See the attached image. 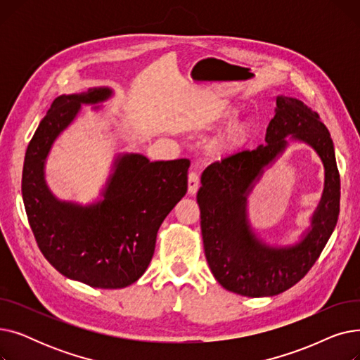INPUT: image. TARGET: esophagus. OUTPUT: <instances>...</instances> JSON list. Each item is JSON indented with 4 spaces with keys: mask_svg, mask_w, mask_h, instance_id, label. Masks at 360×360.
I'll use <instances>...</instances> for the list:
<instances>
[{
    "mask_svg": "<svg viewBox=\"0 0 360 360\" xmlns=\"http://www.w3.org/2000/svg\"><path fill=\"white\" fill-rule=\"evenodd\" d=\"M198 185H200L198 175L195 172H191L190 175H188V194L195 195L198 191Z\"/></svg>",
    "mask_w": 360,
    "mask_h": 360,
    "instance_id": "esophagus-1",
    "label": "esophagus"
}]
</instances>
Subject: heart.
I'll list each match as a JSON object with an SVG mask.
<instances>
[{"label": "heart", "mask_w": 360, "mask_h": 360, "mask_svg": "<svg viewBox=\"0 0 360 360\" xmlns=\"http://www.w3.org/2000/svg\"><path fill=\"white\" fill-rule=\"evenodd\" d=\"M238 113L239 110L235 108H226L207 118L205 124L209 125L228 124L238 117ZM251 132H252V124L250 121H239L232 124L228 128V131L224 132L220 141L216 144V151H219V153H233V151H238L239 148L243 147L245 143L248 141Z\"/></svg>", "instance_id": "heart-1"}]
</instances>
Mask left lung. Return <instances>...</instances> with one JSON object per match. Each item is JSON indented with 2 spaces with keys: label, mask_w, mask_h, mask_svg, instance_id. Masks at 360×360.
<instances>
[{
  "label": "left lung",
  "mask_w": 360,
  "mask_h": 360,
  "mask_svg": "<svg viewBox=\"0 0 360 360\" xmlns=\"http://www.w3.org/2000/svg\"><path fill=\"white\" fill-rule=\"evenodd\" d=\"M289 142L307 143L319 155L325 166V190L310 228L297 241L270 244L250 223L248 198ZM197 202L205 258L220 285L248 297H270L286 292L311 270L338 219L340 176L327 127L302 101L277 96L266 144L207 167Z\"/></svg>",
  "instance_id": "left-lung-1"
}]
</instances>
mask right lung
<instances>
[{"label":"right lung","mask_w":360,"mask_h":360,"mask_svg":"<svg viewBox=\"0 0 360 360\" xmlns=\"http://www.w3.org/2000/svg\"><path fill=\"white\" fill-rule=\"evenodd\" d=\"M113 89L91 87L56 98L29 143L22 179L25 209L44 257L63 276L98 289L137 281L155 254L160 224L186 194L190 160L150 162L140 153H117L110 174L89 204L60 200L46 182L53 143L83 105L113 98Z\"/></svg>","instance_id":"right-lung-1"}]
</instances>
